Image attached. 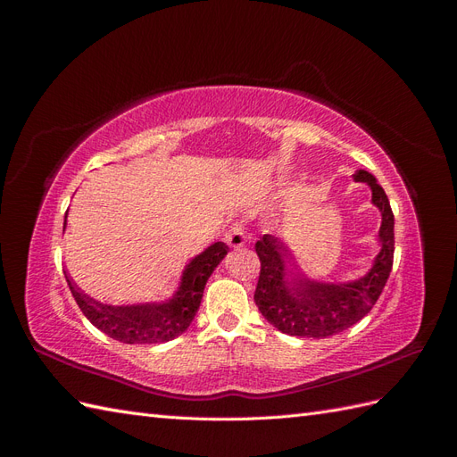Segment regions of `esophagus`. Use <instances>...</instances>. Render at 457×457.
<instances>
[{
    "label": "esophagus",
    "mask_w": 457,
    "mask_h": 457,
    "mask_svg": "<svg viewBox=\"0 0 457 457\" xmlns=\"http://www.w3.org/2000/svg\"><path fill=\"white\" fill-rule=\"evenodd\" d=\"M247 238H250V234H247L244 223H232L230 228L227 230V244L230 247H242L247 242Z\"/></svg>",
    "instance_id": "esophagus-1"
}]
</instances>
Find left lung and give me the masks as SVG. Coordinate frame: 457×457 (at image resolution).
<instances>
[{
    "mask_svg": "<svg viewBox=\"0 0 457 457\" xmlns=\"http://www.w3.org/2000/svg\"><path fill=\"white\" fill-rule=\"evenodd\" d=\"M356 181L371 187V202L381 212V252L364 278L351 284H320L295 274L286 278L287 247L270 234L255 242L261 261L255 287V305L282 334L326 339L361 322L376 305L389 278L395 259V215L383 187L364 170L354 173Z\"/></svg>",
    "mask_w": 457,
    "mask_h": 457,
    "instance_id": "left-lung-1",
    "label": "left lung"
}]
</instances>
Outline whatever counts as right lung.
<instances>
[{
  "mask_svg": "<svg viewBox=\"0 0 457 457\" xmlns=\"http://www.w3.org/2000/svg\"><path fill=\"white\" fill-rule=\"evenodd\" d=\"M227 250L228 245L225 242H215L202 255L192 259L183 272L179 292L171 301L162 303V305H103V303H96L86 294H81L72 280L66 274L64 276L81 312L108 337L128 345L165 343L181 336L190 326L192 318L198 312L205 282L219 262L223 261Z\"/></svg>",
  "mask_w": 457,
  "mask_h": 457,
  "instance_id": "right-lung-1",
  "label": "right lung"
}]
</instances>
